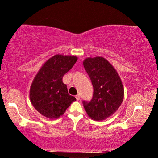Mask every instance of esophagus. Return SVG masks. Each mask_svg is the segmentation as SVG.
<instances>
[{"label":"esophagus","instance_id":"1","mask_svg":"<svg viewBox=\"0 0 158 158\" xmlns=\"http://www.w3.org/2000/svg\"><path fill=\"white\" fill-rule=\"evenodd\" d=\"M75 98H76L77 101H79V100H80V96H79V95H77L75 96Z\"/></svg>","mask_w":158,"mask_h":158}]
</instances>
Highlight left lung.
<instances>
[{
  "mask_svg": "<svg viewBox=\"0 0 158 158\" xmlns=\"http://www.w3.org/2000/svg\"><path fill=\"white\" fill-rule=\"evenodd\" d=\"M91 80L93 95L83 101L85 111L94 121H103L116 112L124 97V89L118 74L103 57L87 58L83 62Z\"/></svg>",
  "mask_w": 158,
  "mask_h": 158,
  "instance_id": "obj_1",
  "label": "left lung"
}]
</instances>
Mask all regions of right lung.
Returning <instances> with one entry per match:
<instances>
[{
  "mask_svg": "<svg viewBox=\"0 0 158 158\" xmlns=\"http://www.w3.org/2000/svg\"><path fill=\"white\" fill-rule=\"evenodd\" d=\"M77 60L74 56L55 55L44 63L35 77L31 85L30 100L42 116L50 119L58 118L76 100L69 95L63 77Z\"/></svg>",
  "mask_w": 158,
  "mask_h": 158,
  "instance_id": "right-lung-1",
  "label": "right lung"
}]
</instances>
